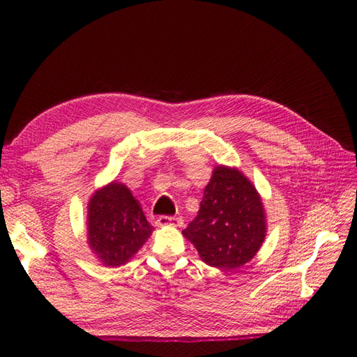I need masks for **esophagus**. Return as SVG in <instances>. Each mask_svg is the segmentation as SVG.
Listing matches in <instances>:
<instances>
[{
	"instance_id": "esophagus-1",
	"label": "esophagus",
	"mask_w": 357,
	"mask_h": 357,
	"mask_svg": "<svg viewBox=\"0 0 357 357\" xmlns=\"http://www.w3.org/2000/svg\"><path fill=\"white\" fill-rule=\"evenodd\" d=\"M155 224L156 227H181L183 225V219L172 216H159Z\"/></svg>"
}]
</instances>
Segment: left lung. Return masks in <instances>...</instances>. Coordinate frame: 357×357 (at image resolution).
Wrapping results in <instances>:
<instances>
[{"mask_svg": "<svg viewBox=\"0 0 357 357\" xmlns=\"http://www.w3.org/2000/svg\"><path fill=\"white\" fill-rule=\"evenodd\" d=\"M183 234L210 267L241 268L253 259L267 236L259 192L236 167L215 165L199 213Z\"/></svg>", "mask_w": 357, "mask_h": 357, "instance_id": "left-lung-1", "label": "left lung"}]
</instances>
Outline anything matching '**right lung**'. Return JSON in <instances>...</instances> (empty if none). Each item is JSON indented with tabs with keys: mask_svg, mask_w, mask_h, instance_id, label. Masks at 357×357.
<instances>
[{
	"mask_svg": "<svg viewBox=\"0 0 357 357\" xmlns=\"http://www.w3.org/2000/svg\"><path fill=\"white\" fill-rule=\"evenodd\" d=\"M151 227L126 184L112 181L90 196L87 244L104 267H121L139 252Z\"/></svg>",
	"mask_w": 357,
	"mask_h": 357,
	"instance_id": "right-lung-1",
	"label": "right lung"
}]
</instances>
